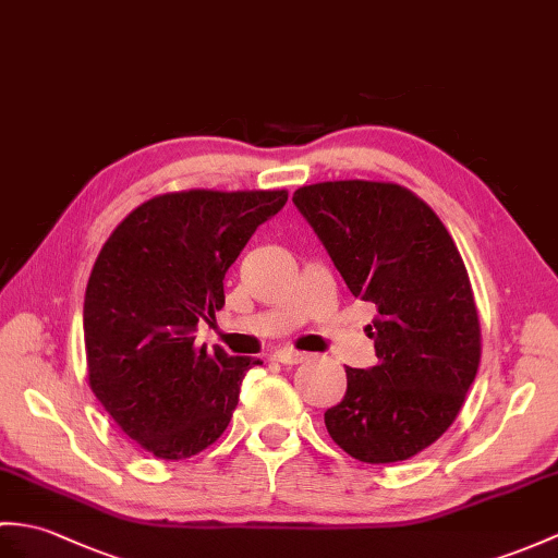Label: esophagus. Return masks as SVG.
<instances>
[{"label":"esophagus","instance_id":"esophagus-1","mask_svg":"<svg viewBox=\"0 0 558 558\" xmlns=\"http://www.w3.org/2000/svg\"><path fill=\"white\" fill-rule=\"evenodd\" d=\"M278 361L284 366H296V364H304V361H308V354L296 352V349H280Z\"/></svg>","mask_w":558,"mask_h":558}]
</instances>
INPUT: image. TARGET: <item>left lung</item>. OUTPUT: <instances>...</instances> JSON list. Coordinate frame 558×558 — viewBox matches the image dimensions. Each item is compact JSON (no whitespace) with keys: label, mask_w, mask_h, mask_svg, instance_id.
<instances>
[{"label":"left lung","mask_w":558,"mask_h":558,"mask_svg":"<svg viewBox=\"0 0 558 558\" xmlns=\"http://www.w3.org/2000/svg\"><path fill=\"white\" fill-rule=\"evenodd\" d=\"M292 202L349 292L378 308L368 326L378 364L347 368L328 433L364 463L416 457L454 423L481 364V320L457 244L430 206L395 183H316Z\"/></svg>","instance_id":"left-lung-1"}]
</instances>
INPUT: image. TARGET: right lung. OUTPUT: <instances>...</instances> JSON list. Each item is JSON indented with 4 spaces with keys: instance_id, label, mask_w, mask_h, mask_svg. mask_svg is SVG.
Wrapping results in <instances>:
<instances>
[{
    "instance_id": "right-lung-1",
    "label": "right lung",
    "mask_w": 558,
    "mask_h": 558,
    "mask_svg": "<svg viewBox=\"0 0 558 558\" xmlns=\"http://www.w3.org/2000/svg\"><path fill=\"white\" fill-rule=\"evenodd\" d=\"M284 190H185L128 214L104 242L85 290L87 378L109 416L163 461L214 445L262 361L194 342L223 308V278Z\"/></svg>"
}]
</instances>
